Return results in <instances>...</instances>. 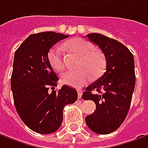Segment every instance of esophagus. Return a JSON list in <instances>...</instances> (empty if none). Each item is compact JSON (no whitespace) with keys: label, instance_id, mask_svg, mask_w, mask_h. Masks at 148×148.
Masks as SVG:
<instances>
[{"label":"esophagus","instance_id":"1","mask_svg":"<svg viewBox=\"0 0 148 148\" xmlns=\"http://www.w3.org/2000/svg\"><path fill=\"white\" fill-rule=\"evenodd\" d=\"M77 92H78V97L79 99H81L82 98V94H83V92L81 89H77Z\"/></svg>","mask_w":148,"mask_h":148}]
</instances>
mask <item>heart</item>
<instances>
[{"mask_svg": "<svg viewBox=\"0 0 148 148\" xmlns=\"http://www.w3.org/2000/svg\"><path fill=\"white\" fill-rule=\"evenodd\" d=\"M64 46L76 55L81 56L79 62V70H68L61 74L62 84L75 88L82 87L90 80L91 74L97 78L103 73L105 69V59L103 55L89 41L82 38H74L64 44ZM48 60L51 67L60 72L63 70L64 64L61 49L54 46L49 50Z\"/></svg>", "mask_w": 148, "mask_h": 148, "instance_id": "obj_1", "label": "heart"}]
</instances>
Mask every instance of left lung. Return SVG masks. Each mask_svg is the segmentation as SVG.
Here are the masks:
<instances>
[{"label": "left lung", "mask_w": 148, "mask_h": 148, "mask_svg": "<svg viewBox=\"0 0 148 148\" xmlns=\"http://www.w3.org/2000/svg\"><path fill=\"white\" fill-rule=\"evenodd\" d=\"M86 36L104 54L106 72L83 93V99L96 104L95 112L87 116L85 122L90 130L104 135L117 130L129 111L136 81L134 59L116 40L98 33Z\"/></svg>", "instance_id": "1"}]
</instances>
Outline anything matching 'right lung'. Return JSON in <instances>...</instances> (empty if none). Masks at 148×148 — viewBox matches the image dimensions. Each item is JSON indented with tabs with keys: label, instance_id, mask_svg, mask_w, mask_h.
<instances>
[{
	"label": "right lung",
	"instance_id": "add662e5",
	"mask_svg": "<svg viewBox=\"0 0 148 148\" xmlns=\"http://www.w3.org/2000/svg\"><path fill=\"white\" fill-rule=\"evenodd\" d=\"M68 37L53 31L32 34L15 52L10 79L15 107L24 123L38 133L57 131L64 106L78 99L77 91L66 85L55 91L59 79L48 60L49 49Z\"/></svg>",
	"mask_w": 148,
	"mask_h": 148
}]
</instances>
